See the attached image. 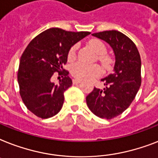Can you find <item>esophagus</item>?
<instances>
[{
	"label": "esophagus",
	"mask_w": 158,
	"mask_h": 158,
	"mask_svg": "<svg viewBox=\"0 0 158 158\" xmlns=\"http://www.w3.org/2000/svg\"><path fill=\"white\" fill-rule=\"evenodd\" d=\"M81 83V80H80V79H73V84H78V83Z\"/></svg>",
	"instance_id": "obj_1"
}]
</instances>
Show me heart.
Here are the masks:
<instances>
[{
	"label": "heart",
	"instance_id": "obj_1",
	"mask_svg": "<svg viewBox=\"0 0 158 158\" xmlns=\"http://www.w3.org/2000/svg\"><path fill=\"white\" fill-rule=\"evenodd\" d=\"M91 46L98 56L97 59L106 68H109L112 64V58L110 55L106 53L107 48L106 44L100 40H92L90 42ZM78 49V44H75L70 48L68 52V59L74 60L76 57V52ZM71 75L79 79H92L94 77L99 76L102 74V69L98 65H88L83 62H77L71 66L70 69Z\"/></svg>",
	"mask_w": 158,
	"mask_h": 158
}]
</instances>
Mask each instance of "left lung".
<instances>
[{"instance_id":"left-lung-1","label":"left lung","mask_w":158,"mask_h":158,"mask_svg":"<svg viewBox=\"0 0 158 158\" xmlns=\"http://www.w3.org/2000/svg\"><path fill=\"white\" fill-rule=\"evenodd\" d=\"M111 46L115 55L114 72L101 79L102 90L94 88L87 96L89 110L97 117L112 119L130 106L141 84V60L134 42L118 31L93 33Z\"/></svg>"}]
</instances>
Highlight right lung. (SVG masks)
<instances>
[{
	"mask_svg": "<svg viewBox=\"0 0 158 158\" xmlns=\"http://www.w3.org/2000/svg\"><path fill=\"white\" fill-rule=\"evenodd\" d=\"M89 34L49 28L35 37L24 50L18 71L19 93L26 107L35 116L48 118L61 110L64 92L72 85L63 65L70 48ZM54 72L63 77L57 85L51 81Z\"/></svg>",
	"mask_w": 158,
	"mask_h": 158,
	"instance_id": "right-lung-1",
	"label": "right lung"
}]
</instances>
